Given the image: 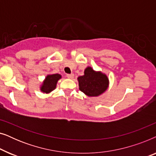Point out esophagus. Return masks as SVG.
Masks as SVG:
<instances>
[{
    "label": "esophagus",
    "mask_w": 156,
    "mask_h": 156,
    "mask_svg": "<svg viewBox=\"0 0 156 156\" xmlns=\"http://www.w3.org/2000/svg\"><path fill=\"white\" fill-rule=\"evenodd\" d=\"M74 74H67V77L68 79H73L74 78Z\"/></svg>",
    "instance_id": "34e87169"
}]
</instances>
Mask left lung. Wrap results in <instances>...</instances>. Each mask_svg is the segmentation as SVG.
<instances>
[{
    "label": "left lung",
    "instance_id": "1",
    "mask_svg": "<svg viewBox=\"0 0 156 156\" xmlns=\"http://www.w3.org/2000/svg\"><path fill=\"white\" fill-rule=\"evenodd\" d=\"M79 89L89 97H99L105 92L109 86L107 75L101 71H95L92 67H87L84 75L77 78Z\"/></svg>",
    "mask_w": 156,
    "mask_h": 156
}]
</instances>
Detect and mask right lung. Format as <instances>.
<instances>
[{"instance_id":"1","label":"right lung","mask_w":156,"mask_h":156,"mask_svg":"<svg viewBox=\"0 0 156 156\" xmlns=\"http://www.w3.org/2000/svg\"><path fill=\"white\" fill-rule=\"evenodd\" d=\"M61 78L62 75L59 74H48L40 85V90L44 94H50L55 90L57 87V82Z\"/></svg>"}]
</instances>
